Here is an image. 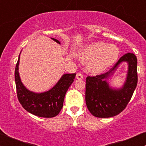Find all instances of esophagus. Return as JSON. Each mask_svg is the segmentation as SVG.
Returning a JSON list of instances; mask_svg holds the SVG:
<instances>
[{
  "mask_svg": "<svg viewBox=\"0 0 146 146\" xmlns=\"http://www.w3.org/2000/svg\"><path fill=\"white\" fill-rule=\"evenodd\" d=\"M76 79H83V78H84L83 74H82L81 72L76 73Z\"/></svg>",
  "mask_w": 146,
  "mask_h": 146,
  "instance_id": "1",
  "label": "esophagus"
}]
</instances>
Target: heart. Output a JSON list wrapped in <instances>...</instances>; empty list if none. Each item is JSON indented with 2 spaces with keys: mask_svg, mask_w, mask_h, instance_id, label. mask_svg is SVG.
I'll list each match as a JSON object with an SVG mask.
<instances>
[{
  "mask_svg": "<svg viewBox=\"0 0 146 146\" xmlns=\"http://www.w3.org/2000/svg\"><path fill=\"white\" fill-rule=\"evenodd\" d=\"M119 50L116 46L104 42H95L89 44L83 51L86 58H93L90 62V68L100 72L107 70L115 62L118 58Z\"/></svg>",
  "mask_w": 146,
  "mask_h": 146,
  "instance_id": "heart-1",
  "label": "heart"
}]
</instances>
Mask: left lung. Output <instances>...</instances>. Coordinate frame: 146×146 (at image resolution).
Listing matches in <instances>:
<instances>
[{
	"instance_id": "obj_1",
	"label": "left lung",
	"mask_w": 146,
	"mask_h": 146,
	"mask_svg": "<svg viewBox=\"0 0 146 146\" xmlns=\"http://www.w3.org/2000/svg\"><path fill=\"white\" fill-rule=\"evenodd\" d=\"M124 61L129 64L127 80L122 88L112 90L105 79ZM86 82V103L89 112L96 117L116 116L125 109L137 86L136 56L128 52L121 56L109 71L95 76H87Z\"/></svg>"
}]
</instances>
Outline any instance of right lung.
<instances>
[{
  "label": "right lung",
  "instance_id": "obj_1",
  "mask_svg": "<svg viewBox=\"0 0 146 146\" xmlns=\"http://www.w3.org/2000/svg\"><path fill=\"white\" fill-rule=\"evenodd\" d=\"M52 40L60 43L57 39L52 38ZM19 63V56L15 67V80L17 98L22 106L36 116L50 118L58 115L63 107L66 92L74 82L76 74H65L48 91L36 94L27 89L21 82L18 72Z\"/></svg>",
  "mask_w": 146,
  "mask_h": 146
}]
</instances>
